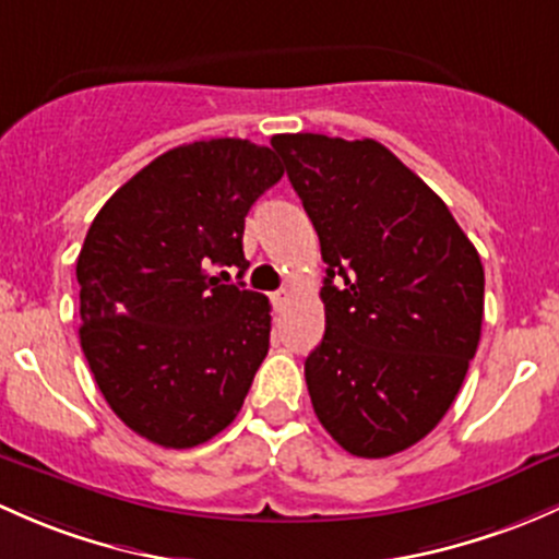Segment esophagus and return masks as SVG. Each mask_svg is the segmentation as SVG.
Returning a JSON list of instances; mask_svg holds the SVG:
<instances>
[{
  "instance_id": "esophagus-1",
  "label": "esophagus",
  "mask_w": 559,
  "mask_h": 559,
  "mask_svg": "<svg viewBox=\"0 0 559 559\" xmlns=\"http://www.w3.org/2000/svg\"><path fill=\"white\" fill-rule=\"evenodd\" d=\"M289 297H292V292L289 289H281V292H275V295H273V305H275V308H284V305L286 302H289Z\"/></svg>"
}]
</instances>
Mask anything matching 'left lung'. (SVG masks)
I'll return each instance as SVG.
<instances>
[{
    "label": "left lung",
    "mask_w": 559,
    "mask_h": 559,
    "mask_svg": "<svg viewBox=\"0 0 559 559\" xmlns=\"http://www.w3.org/2000/svg\"><path fill=\"white\" fill-rule=\"evenodd\" d=\"M321 240L326 329L305 358L329 437L388 457L433 431L477 354L485 270L442 198L372 139H270Z\"/></svg>",
    "instance_id": "left-lung-1"
}]
</instances>
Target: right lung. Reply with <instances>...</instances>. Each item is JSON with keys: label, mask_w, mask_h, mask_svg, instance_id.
<instances>
[{"label": "right lung", "mask_w": 559, "mask_h": 559, "mask_svg": "<svg viewBox=\"0 0 559 559\" xmlns=\"http://www.w3.org/2000/svg\"><path fill=\"white\" fill-rule=\"evenodd\" d=\"M284 176L246 139L181 144L104 203L78 257L80 345L115 415L163 448L235 420L270 348V302L222 270L243 257L246 214Z\"/></svg>", "instance_id": "1"}]
</instances>
